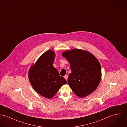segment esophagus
<instances>
[{"label": "esophagus", "mask_w": 127, "mask_h": 127, "mask_svg": "<svg viewBox=\"0 0 127 127\" xmlns=\"http://www.w3.org/2000/svg\"><path fill=\"white\" fill-rule=\"evenodd\" d=\"M64 77L65 78V79L66 80H67V79H68V76L67 75H65L64 76Z\"/></svg>", "instance_id": "esophagus-1"}]
</instances>
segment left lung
Wrapping results in <instances>:
<instances>
[{
  "label": "left lung",
  "mask_w": 127,
  "mask_h": 127,
  "mask_svg": "<svg viewBox=\"0 0 127 127\" xmlns=\"http://www.w3.org/2000/svg\"><path fill=\"white\" fill-rule=\"evenodd\" d=\"M70 63L71 72L68 84L73 93L82 98L94 92L101 79V67L98 59L87 51L78 49L62 54Z\"/></svg>",
  "instance_id": "1"
}]
</instances>
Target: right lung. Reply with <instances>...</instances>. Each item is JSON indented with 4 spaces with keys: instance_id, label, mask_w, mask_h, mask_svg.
Listing matches in <instances>:
<instances>
[{
    "instance_id": "right-lung-1",
    "label": "right lung",
    "mask_w": 127,
    "mask_h": 127,
    "mask_svg": "<svg viewBox=\"0 0 127 127\" xmlns=\"http://www.w3.org/2000/svg\"><path fill=\"white\" fill-rule=\"evenodd\" d=\"M55 53L48 50L39 57L29 70V79L35 91L43 96L51 98L63 85L67 83L53 66Z\"/></svg>"
}]
</instances>
